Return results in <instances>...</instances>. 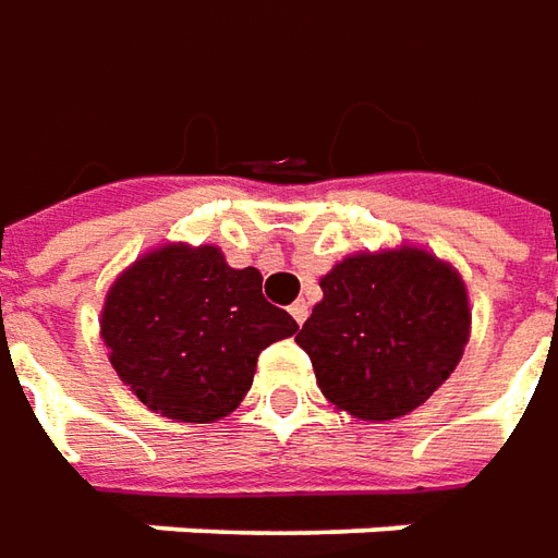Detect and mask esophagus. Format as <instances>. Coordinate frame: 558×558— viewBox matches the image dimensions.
Returning <instances> with one entry per match:
<instances>
[{"mask_svg":"<svg viewBox=\"0 0 558 558\" xmlns=\"http://www.w3.org/2000/svg\"><path fill=\"white\" fill-rule=\"evenodd\" d=\"M291 316H294V322H298V325H303V322H306V316H310V303L306 301L291 303Z\"/></svg>","mask_w":558,"mask_h":558,"instance_id":"34e87169","label":"esophagus"}]
</instances>
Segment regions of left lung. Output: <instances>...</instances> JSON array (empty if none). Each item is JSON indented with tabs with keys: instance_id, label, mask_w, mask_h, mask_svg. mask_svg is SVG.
<instances>
[{
	"instance_id": "8db88e82",
	"label": "left lung",
	"mask_w": 558,
	"mask_h": 558,
	"mask_svg": "<svg viewBox=\"0 0 558 558\" xmlns=\"http://www.w3.org/2000/svg\"><path fill=\"white\" fill-rule=\"evenodd\" d=\"M298 333L318 389L355 418H398L456 371L471 310L459 272L418 248L352 255Z\"/></svg>"
}]
</instances>
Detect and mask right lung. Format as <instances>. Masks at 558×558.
Listing matches in <instances>:
<instances>
[{"instance_id": "1", "label": "right lung", "mask_w": 558, "mask_h": 558, "mask_svg": "<svg viewBox=\"0 0 558 558\" xmlns=\"http://www.w3.org/2000/svg\"><path fill=\"white\" fill-rule=\"evenodd\" d=\"M260 282L255 267H228L215 245H163L140 257L102 306L111 367L160 416H228L252 389L257 355L298 330Z\"/></svg>"}]
</instances>
